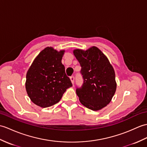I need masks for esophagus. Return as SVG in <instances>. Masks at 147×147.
Here are the masks:
<instances>
[{
  "label": "esophagus",
  "instance_id": "1",
  "mask_svg": "<svg viewBox=\"0 0 147 147\" xmlns=\"http://www.w3.org/2000/svg\"><path fill=\"white\" fill-rule=\"evenodd\" d=\"M70 80L71 81V83H72L73 84H74V77L73 76H71L70 77Z\"/></svg>",
  "mask_w": 147,
  "mask_h": 147
}]
</instances>
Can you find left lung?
<instances>
[{
    "label": "left lung",
    "instance_id": "left-lung-1",
    "mask_svg": "<svg viewBox=\"0 0 147 147\" xmlns=\"http://www.w3.org/2000/svg\"><path fill=\"white\" fill-rule=\"evenodd\" d=\"M73 53L83 79L81 87L76 90L81 103L91 110H100L110 103L117 89L113 67L95 46L86 51L75 49Z\"/></svg>",
    "mask_w": 147,
    "mask_h": 147
}]
</instances>
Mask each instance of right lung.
Returning a JSON list of instances; mask_svg holds the SVG:
<instances>
[{
  "label": "right lung",
  "instance_id": "add662e5",
  "mask_svg": "<svg viewBox=\"0 0 147 147\" xmlns=\"http://www.w3.org/2000/svg\"><path fill=\"white\" fill-rule=\"evenodd\" d=\"M64 51L47 47L42 50L27 71L26 89L34 103L42 108L58 103L67 88L73 86L61 63Z\"/></svg>",
  "mask_w": 147,
  "mask_h": 147
}]
</instances>
